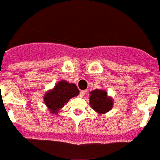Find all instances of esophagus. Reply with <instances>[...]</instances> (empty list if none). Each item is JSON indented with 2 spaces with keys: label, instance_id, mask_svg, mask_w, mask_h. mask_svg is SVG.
Masks as SVG:
<instances>
[{
  "label": "esophagus",
  "instance_id": "obj_1",
  "mask_svg": "<svg viewBox=\"0 0 160 160\" xmlns=\"http://www.w3.org/2000/svg\"><path fill=\"white\" fill-rule=\"evenodd\" d=\"M86 92H87L86 90H81V91H80V96H81V97H83V96H85Z\"/></svg>",
  "mask_w": 160,
  "mask_h": 160
}]
</instances>
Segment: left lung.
<instances>
[{
  "label": "left lung",
  "mask_w": 160,
  "mask_h": 160,
  "mask_svg": "<svg viewBox=\"0 0 160 160\" xmlns=\"http://www.w3.org/2000/svg\"><path fill=\"white\" fill-rule=\"evenodd\" d=\"M89 105L92 109L100 115L111 110L114 105V100L108 95L105 89H96L89 92Z\"/></svg>",
  "instance_id": "1"
}]
</instances>
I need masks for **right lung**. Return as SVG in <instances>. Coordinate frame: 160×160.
Masks as SVG:
<instances>
[{
	"label": "right lung",
	"instance_id": "1",
	"mask_svg": "<svg viewBox=\"0 0 160 160\" xmlns=\"http://www.w3.org/2000/svg\"><path fill=\"white\" fill-rule=\"evenodd\" d=\"M78 94L79 90L75 83L61 80L57 82L52 89L46 91L44 102L50 113L57 114L71 98L78 96Z\"/></svg>",
	"mask_w": 160,
	"mask_h": 160
}]
</instances>
